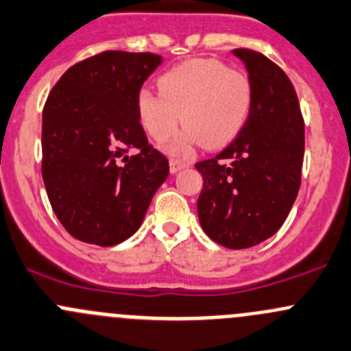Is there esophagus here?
I'll return each mask as SVG.
<instances>
[{
  "label": "esophagus",
  "mask_w": 351,
  "mask_h": 351,
  "mask_svg": "<svg viewBox=\"0 0 351 351\" xmlns=\"http://www.w3.org/2000/svg\"><path fill=\"white\" fill-rule=\"evenodd\" d=\"M186 166H189V162L182 161V159H169V171H171L173 175H175V173H178L180 169L186 168Z\"/></svg>",
  "instance_id": "obj_1"
}]
</instances>
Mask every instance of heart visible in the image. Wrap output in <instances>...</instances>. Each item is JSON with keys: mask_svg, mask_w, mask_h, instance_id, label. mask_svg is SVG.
Returning <instances> with one entry per match:
<instances>
[{"mask_svg": "<svg viewBox=\"0 0 351 351\" xmlns=\"http://www.w3.org/2000/svg\"><path fill=\"white\" fill-rule=\"evenodd\" d=\"M158 89L159 94L142 89L135 108L138 121L154 141L168 138L180 118L185 121L178 137L165 145L169 154H183L204 142L210 147L231 142L243 128L254 99L247 75L204 58L165 71Z\"/></svg>", "mask_w": 351, "mask_h": 351, "instance_id": "b5f03b06", "label": "heart"}]
</instances>
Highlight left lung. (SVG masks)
Masks as SVG:
<instances>
[{"label":"left lung","instance_id":"1","mask_svg":"<svg viewBox=\"0 0 351 351\" xmlns=\"http://www.w3.org/2000/svg\"><path fill=\"white\" fill-rule=\"evenodd\" d=\"M252 84V108L240 134L213 159L197 162L204 189L197 200L202 230L226 248L273 237L300 189L304 118L290 78L252 49H233Z\"/></svg>","mask_w":351,"mask_h":351}]
</instances>
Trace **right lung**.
Here are the masks:
<instances>
[{
    "mask_svg": "<svg viewBox=\"0 0 351 351\" xmlns=\"http://www.w3.org/2000/svg\"><path fill=\"white\" fill-rule=\"evenodd\" d=\"M161 63L159 54L104 51L68 68L47 96L43 180L54 214L77 240L111 247L130 238L168 178V159L149 145L135 108ZM128 147L139 154L125 156Z\"/></svg>",
    "mask_w": 351,
    "mask_h": 351,
    "instance_id": "add662e5",
    "label": "right lung"
}]
</instances>
